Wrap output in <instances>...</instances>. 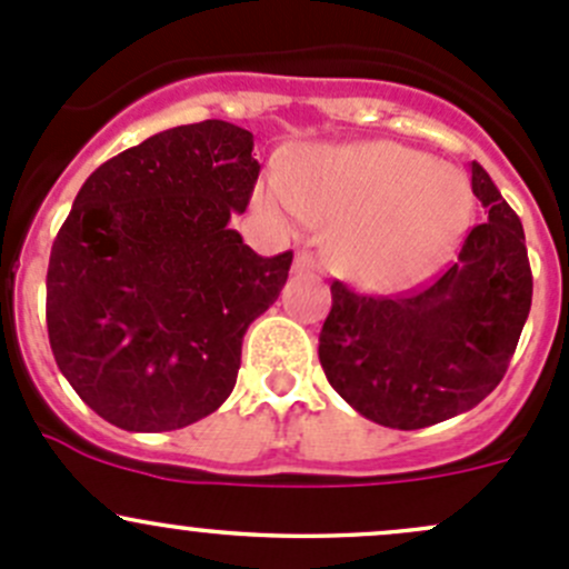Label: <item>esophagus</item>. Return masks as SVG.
<instances>
[{
  "label": "esophagus",
  "instance_id": "obj_1",
  "mask_svg": "<svg viewBox=\"0 0 569 569\" xmlns=\"http://www.w3.org/2000/svg\"><path fill=\"white\" fill-rule=\"evenodd\" d=\"M295 269H297V272H311V269H319L317 256H313V252H308V250H300L295 256Z\"/></svg>",
  "mask_w": 569,
  "mask_h": 569
}]
</instances>
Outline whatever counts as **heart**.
I'll return each mask as SVG.
<instances>
[{"mask_svg": "<svg viewBox=\"0 0 569 569\" xmlns=\"http://www.w3.org/2000/svg\"><path fill=\"white\" fill-rule=\"evenodd\" d=\"M272 214L338 220V269L369 286H393L432 267L468 228L473 198L455 164L401 142L311 148L258 194Z\"/></svg>", "mask_w": 569, "mask_h": 569, "instance_id": "heart-1", "label": "heart"}]
</instances>
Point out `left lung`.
Here are the masks:
<instances>
[{"label":"left lung","instance_id":"left-lung-1","mask_svg":"<svg viewBox=\"0 0 569 569\" xmlns=\"http://www.w3.org/2000/svg\"><path fill=\"white\" fill-rule=\"evenodd\" d=\"M470 187L487 220L470 228L460 261L435 283L391 297L330 286L321 369L341 399L382 427L423 429L479 405L507 375L529 319L520 217L479 162Z\"/></svg>","mask_w":569,"mask_h":569}]
</instances>
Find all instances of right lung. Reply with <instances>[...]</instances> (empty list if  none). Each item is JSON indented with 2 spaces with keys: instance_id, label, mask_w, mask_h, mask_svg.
I'll use <instances>...</instances> for the list:
<instances>
[{
  "instance_id": "1",
  "label": "right lung",
  "mask_w": 569,
  "mask_h": 569,
  "mask_svg": "<svg viewBox=\"0 0 569 569\" xmlns=\"http://www.w3.org/2000/svg\"><path fill=\"white\" fill-rule=\"evenodd\" d=\"M258 170L248 129L200 120L82 183L51 244L46 327L60 371L104 421L170 432L231 396L244 332L295 258L258 256L228 226Z\"/></svg>"
}]
</instances>
